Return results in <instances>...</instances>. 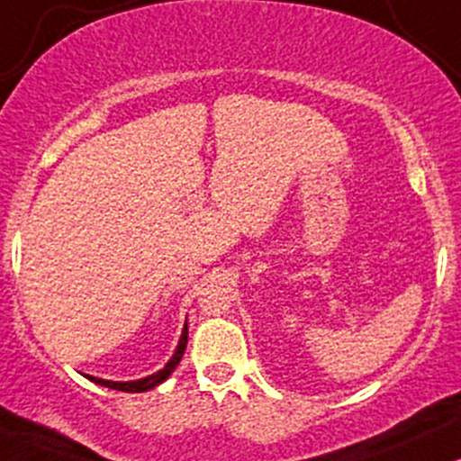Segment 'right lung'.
Wrapping results in <instances>:
<instances>
[{"instance_id": "right-lung-1", "label": "right lung", "mask_w": 461, "mask_h": 461, "mask_svg": "<svg viewBox=\"0 0 461 461\" xmlns=\"http://www.w3.org/2000/svg\"><path fill=\"white\" fill-rule=\"evenodd\" d=\"M185 346H188V321H185L184 330H181L179 343H176V350H175L173 357H170V361L166 363V366L161 367V370H157L155 374H149V376L138 378V381H104V378L89 376V374H85V376H87L91 383H95V385H103V387H109V389H118V392H131V393L149 392V389L161 385V383H164L166 378H168L170 374L175 372V367L179 366L181 357H184Z\"/></svg>"}]
</instances>
